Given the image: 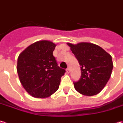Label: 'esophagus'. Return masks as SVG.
I'll return each mask as SVG.
<instances>
[{"mask_svg":"<svg viewBox=\"0 0 123 123\" xmlns=\"http://www.w3.org/2000/svg\"><path fill=\"white\" fill-rule=\"evenodd\" d=\"M66 71H67V73H70V68H67V70H66Z\"/></svg>","mask_w":123,"mask_h":123,"instance_id":"esophagus-1","label":"esophagus"}]
</instances>
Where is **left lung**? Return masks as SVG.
I'll return each mask as SVG.
<instances>
[{
	"label": "left lung",
	"mask_w": 123,
	"mask_h": 123,
	"mask_svg": "<svg viewBox=\"0 0 123 123\" xmlns=\"http://www.w3.org/2000/svg\"><path fill=\"white\" fill-rule=\"evenodd\" d=\"M81 66V75L74 87L79 93L92 96L103 90L113 68L112 56L96 44L80 42L67 43Z\"/></svg>",
	"instance_id": "left-lung-1"
}]
</instances>
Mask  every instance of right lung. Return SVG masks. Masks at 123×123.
Segmentation results:
<instances>
[{
	"label": "right lung",
	"instance_id": "obj_1",
	"mask_svg": "<svg viewBox=\"0 0 123 123\" xmlns=\"http://www.w3.org/2000/svg\"><path fill=\"white\" fill-rule=\"evenodd\" d=\"M56 44L48 40L34 42L21 53L17 71L23 88L31 96L44 98L56 92L65 70L58 66L53 51Z\"/></svg>",
	"mask_w": 123,
	"mask_h": 123
}]
</instances>
